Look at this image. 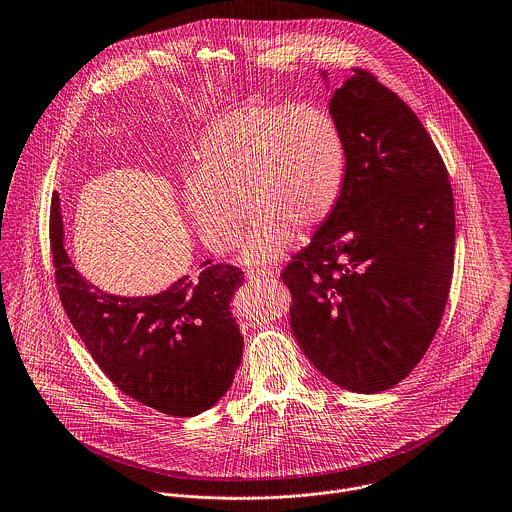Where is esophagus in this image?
<instances>
[{"label": "esophagus", "instance_id": "1", "mask_svg": "<svg viewBox=\"0 0 512 512\" xmlns=\"http://www.w3.org/2000/svg\"><path fill=\"white\" fill-rule=\"evenodd\" d=\"M273 277L271 269H247V279L257 281V279H269Z\"/></svg>", "mask_w": 512, "mask_h": 512}]
</instances>
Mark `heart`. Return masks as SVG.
I'll return each instance as SVG.
<instances>
[{
	"label": "heart",
	"mask_w": 512,
	"mask_h": 512,
	"mask_svg": "<svg viewBox=\"0 0 512 512\" xmlns=\"http://www.w3.org/2000/svg\"><path fill=\"white\" fill-rule=\"evenodd\" d=\"M195 175L181 187L183 211L201 241L225 253L255 221L241 261H277L295 233L309 235L335 211L347 173L343 133L311 103H245L217 115L195 141ZM246 206L243 208L242 205Z\"/></svg>",
	"instance_id": "b5f03b06"
}]
</instances>
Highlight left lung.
Listing matches in <instances>:
<instances>
[{
  "label": "left lung",
  "instance_id": "8db88e82",
  "mask_svg": "<svg viewBox=\"0 0 512 512\" xmlns=\"http://www.w3.org/2000/svg\"><path fill=\"white\" fill-rule=\"evenodd\" d=\"M319 75L329 89L327 71ZM329 113L345 141L343 193L281 277L307 359L337 387L373 395L415 369L441 325L453 189L419 117L367 71L333 91Z\"/></svg>",
  "mask_w": 512,
  "mask_h": 512
}]
</instances>
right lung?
I'll use <instances>...</instances> for the list:
<instances>
[{"instance_id": "add662e5", "label": "right lung", "mask_w": 512, "mask_h": 512, "mask_svg": "<svg viewBox=\"0 0 512 512\" xmlns=\"http://www.w3.org/2000/svg\"><path fill=\"white\" fill-rule=\"evenodd\" d=\"M51 255L61 305L99 369L127 397L171 417H193L229 391L243 357L233 295L243 271L199 265L157 295L107 293L65 251L59 193L51 199Z\"/></svg>"}]
</instances>
